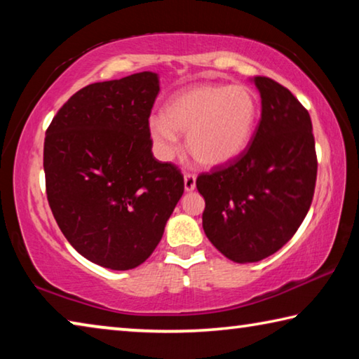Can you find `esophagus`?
I'll list each match as a JSON object with an SVG mask.
<instances>
[{
	"label": "esophagus",
	"mask_w": 359,
	"mask_h": 359,
	"mask_svg": "<svg viewBox=\"0 0 359 359\" xmlns=\"http://www.w3.org/2000/svg\"><path fill=\"white\" fill-rule=\"evenodd\" d=\"M184 185H185V191H193L194 188H196V175L191 172H185Z\"/></svg>",
	"instance_id": "esophagus-1"
}]
</instances>
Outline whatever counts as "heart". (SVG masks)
I'll list each match as a JSON object with an SVG mask.
<instances>
[{
	"instance_id": "b5f03b06",
	"label": "heart",
	"mask_w": 359,
	"mask_h": 359,
	"mask_svg": "<svg viewBox=\"0 0 359 359\" xmlns=\"http://www.w3.org/2000/svg\"><path fill=\"white\" fill-rule=\"evenodd\" d=\"M258 98L247 85L194 83L177 90L149 120V135L163 160L179 150V133L194 161L217 168L247 149L258 120Z\"/></svg>"
}]
</instances>
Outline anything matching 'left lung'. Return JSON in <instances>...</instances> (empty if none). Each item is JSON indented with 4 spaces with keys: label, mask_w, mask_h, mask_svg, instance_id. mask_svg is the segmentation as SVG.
<instances>
[{
    "label": "left lung",
    "mask_w": 359,
    "mask_h": 359,
    "mask_svg": "<svg viewBox=\"0 0 359 359\" xmlns=\"http://www.w3.org/2000/svg\"><path fill=\"white\" fill-rule=\"evenodd\" d=\"M261 120L242 154L196 180L203 228L234 263H257L287 244L311 209L317 154L307 109L269 77H253Z\"/></svg>",
    "instance_id": "obj_1"
}]
</instances>
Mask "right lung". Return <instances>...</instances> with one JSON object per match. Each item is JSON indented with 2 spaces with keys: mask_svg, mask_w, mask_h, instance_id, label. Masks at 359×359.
<instances>
[{
  "mask_svg": "<svg viewBox=\"0 0 359 359\" xmlns=\"http://www.w3.org/2000/svg\"><path fill=\"white\" fill-rule=\"evenodd\" d=\"M150 71L96 82L65 102L46 131L48 205L83 258L114 271L147 259L184 194V175L151 154Z\"/></svg>",
  "mask_w": 359,
  "mask_h": 359,
  "instance_id": "right-lung-1",
  "label": "right lung"
}]
</instances>
